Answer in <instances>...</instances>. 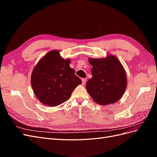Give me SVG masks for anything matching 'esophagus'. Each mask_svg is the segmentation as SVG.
<instances>
[{"instance_id":"34e87169","label":"esophagus","mask_w":157,"mask_h":157,"mask_svg":"<svg viewBox=\"0 0 157 157\" xmlns=\"http://www.w3.org/2000/svg\"><path fill=\"white\" fill-rule=\"evenodd\" d=\"M86 78H82V84L83 85L85 84V83H86Z\"/></svg>"}]
</instances>
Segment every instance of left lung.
Masks as SVG:
<instances>
[{"mask_svg":"<svg viewBox=\"0 0 157 157\" xmlns=\"http://www.w3.org/2000/svg\"><path fill=\"white\" fill-rule=\"evenodd\" d=\"M92 77L86 88L94 101L100 105L115 103L121 98L126 88L125 71L116 57L108 56L105 59L90 58Z\"/></svg>","mask_w":157,"mask_h":157,"instance_id":"left-lung-1","label":"left lung"}]
</instances>
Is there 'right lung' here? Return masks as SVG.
<instances>
[{
	"label": "right lung",
	"instance_id": "obj_1",
	"mask_svg": "<svg viewBox=\"0 0 157 157\" xmlns=\"http://www.w3.org/2000/svg\"><path fill=\"white\" fill-rule=\"evenodd\" d=\"M70 60L61 58L52 50L37 63L31 75V85L35 96L46 105L57 106L70 98L81 80L70 67Z\"/></svg>",
	"mask_w": 157,
	"mask_h": 157
}]
</instances>
